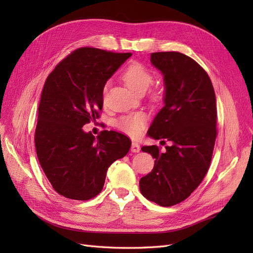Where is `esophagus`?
Instances as JSON below:
<instances>
[{
  "instance_id": "34e87169",
  "label": "esophagus",
  "mask_w": 253,
  "mask_h": 253,
  "mask_svg": "<svg viewBox=\"0 0 253 253\" xmlns=\"http://www.w3.org/2000/svg\"><path fill=\"white\" fill-rule=\"evenodd\" d=\"M131 151H132L133 153H138V152L140 151V145H139V143H137V142H132Z\"/></svg>"
}]
</instances>
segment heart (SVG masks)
<instances>
[{
    "instance_id": "b5f03b06",
    "label": "heart",
    "mask_w": 253,
    "mask_h": 253,
    "mask_svg": "<svg viewBox=\"0 0 253 253\" xmlns=\"http://www.w3.org/2000/svg\"><path fill=\"white\" fill-rule=\"evenodd\" d=\"M122 78L126 85L136 94L147 90L154 79L151 72L139 63L129 65L124 73ZM145 124H147V117L143 113L138 112L120 117L116 121V126L128 136L138 137L142 133Z\"/></svg>"
}]
</instances>
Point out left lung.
Returning a JSON list of instances; mask_svg holds the SVG:
<instances>
[{
  "instance_id": "8db88e82",
  "label": "left lung",
  "mask_w": 253,
  "mask_h": 253,
  "mask_svg": "<svg viewBox=\"0 0 253 253\" xmlns=\"http://www.w3.org/2000/svg\"><path fill=\"white\" fill-rule=\"evenodd\" d=\"M151 63L164 77L165 105L148 135L171 145L165 152L157 145L141 148L155 165L140 178L139 189L147 200L170 207L189 197L208 172L216 138V99L208 74L190 57L153 52Z\"/></svg>"
}]
</instances>
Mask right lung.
Listing matches in <instances>:
<instances>
[{
  "instance_id": "obj_1",
  "label": "right lung",
  "mask_w": 253,
  "mask_h": 253,
  "mask_svg": "<svg viewBox=\"0 0 253 253\" xmlns=\"http://www.w3.org/2000/svg\"><path fill=\"white\" fill-rule=\"evenodd\" d=\"M131 56L82 47L61 61L45 81L35 143L42 169L60 195L76 201L95 197L109 167L129 151L126 135L103 131L96 138L82 126L99 118L106 81Z\"/></svg>"
}]
</instances>
